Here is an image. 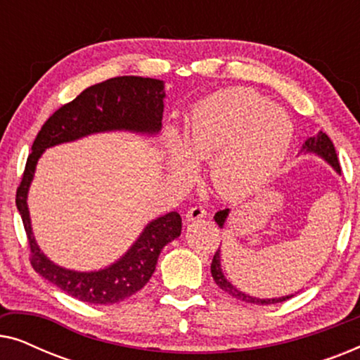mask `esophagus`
Masks as SVG:
<instances>
[{"instance_id": "1", "label": "esophagus", "mask_w": 360, "mask_h": 360, "mask_svg": "<svg viewBox=\"0 0 360 360\" xmlns=\"http://www.w3.org/2000/svg\"><path fill=\"white\" fill-rule=\"evenodd\" d=\"M185 216H186V221L201 219V218H205V216H206V210H205V206L195 205V206H191L188 211H186Z\"/></svg>"}]
</instances>
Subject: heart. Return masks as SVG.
<instances>
[{"instance_id": "heart-1", "label": "heart", "mask_w": 360, "mask_h": 360, "mask_svg": "<svg viewBox=\"0 0 360 360\" xmlns=\"http://www.w3.org/2000/svg\"><path fill=\"white\" fill-rule=\"evenodd\" d=\"M293 126L287 112L250 88L214 93L186 115L181 146L172 141V164L188 175L193 162H210L214 191L239 200L269 181L287 155Z\"/></svg>"}]
</instances>
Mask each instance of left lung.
<instances>
[{"instance_id":"1","label":"left lung","mask_w":360,"mask_h":360,"mask_svg":"<svg viewBox=\"0 0 360 360\" xmlns=\"http://www.w3.org/2000/svg\"><path fill=\"white\" fill-rule=\"evenodd\" d=\"M303 150L307 152H314V154L321 155L324 160H328L329 164H331L336 172L341 174V165H339V160H338V154H336V149H334L333 142L329 137L324 134V132H319L318 136L314 137H309V139L304 142L303 146ZM228 213L229 210H221L218 213L214 214V221L218 223V226L223 228L224 226V221L228 218ZM211 275H213L216 285L221 290H224L226 293H229L231 297L238 298V300H243V302H248V303H255V304H272V303H282L285 300L292 298V295L290 297H282V298H272V300H260V298H255V297H250V295H245L243 292H239L238 288L233 287L226 277L221 272V259H219V249L216 250L214 255H213V262H211Z\"/></svg>"}]
</instances>
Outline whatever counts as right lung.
<instances>
[{
    "mask_svg": "<svg viewBox=\"0 0 360 360\" xmlns=\"http://www.w3.org/2000/svg\"><path fill=\"white\" fill-rule=\"evenodd\" d=\"M164 83L155 78L115 77L83 90L75 100L58 108L39 131L27 157L16 206L21 214L31 249V265L37 274L70 297L93 304H111L129 298L144 287L154 274L160 250L181 233L176 211L160 216L146 226L134 245L111 267L98 272H75L51 262L37 248L31 231L27 190L39 157L47 147L80 139L93 132L126 129L154 134L162 127Z\"/></svg>",
    "mask_w": 360,
    "mask_h": 360,
    "instance_id": "1",
    "label": "right lung"
}]
</instances>
